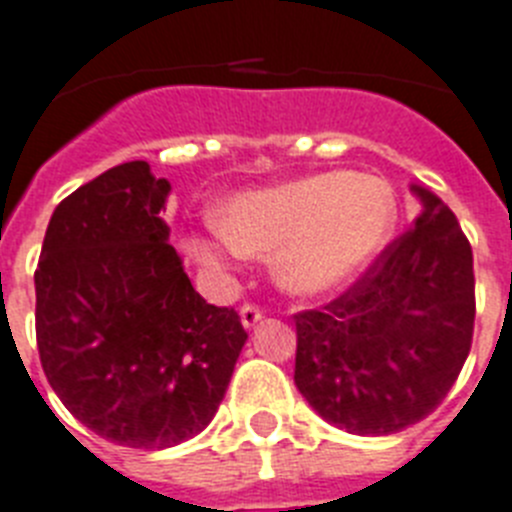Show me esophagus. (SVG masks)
Returning <instances> with one entry per match:
<instances>
[{
  "label": "esophagus",
  "mask_w": 512,
  "mask_h": 512,
  "mask_svg": "<svg viewBox=\"0 0 512 512\" xmlns=\"http://www.w3.org/2000/svg\"><path fill=\"white\" fill-rule=\"evenodd\" d=\"M261 318H264V313H261L256 305H243V308H240V321H243V326H246V329H253V326H256Z\"/></svg>",
  "instance_id": "obj_1"
}]
</instances>
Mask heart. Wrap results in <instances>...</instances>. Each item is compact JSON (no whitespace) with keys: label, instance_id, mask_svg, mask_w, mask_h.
<instances>
[{"label":"heart","instance_id":"obj_1","mask_svg":"<svg viewBox=\"0 0 512 512\" xmlns=\"http://www.w3.org/2000/svg\"><path fill=\"white\" fill-rule=\"evenodd\" d=\"M393 222L396 199L381 178L334 170L230 196L217 209L222 238L189 235L183 248L207 269H225L230 248L272 256L279 287L316 298L365 272Z\"/></svg>","mask_w":512,"mask_h":512}]
</instances>
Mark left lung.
Segmentation results:
<instances>
[{"label": "left lung", "instance_id": "1", "mask_svg": "<svg viewBox=\"0 0 512 512\" xmlns=\"http://www.w3.org/2000/svg\"><path fill=\"white\" fill-rule=\"evenodd\" d=\"M344 295L295 316V386L329 425L393 435L445 399L474 334V256L456 214L432 191Z\"/></svg>", "mask_w": 512, "mask_h": 512}]
</instances>
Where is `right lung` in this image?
<instances>
[{
	"instance_id": "obj_1",
	"label": "right lung",
	"mask_w": 512,
	"mask_h": 512,
	"mask_svg": "<svg viewBox=\"0 0 512 512\" xmlns=\"http://www.w3.org/2000/svg\"><path fill=\"white\" fill-rule=\"evenodd\" d=\"M170 183L116 165L51 214L36 269L48 383L82 425L160 451L212 422L248 334L191 287L163 222Z\"/></svg>"
}]
</instances>
